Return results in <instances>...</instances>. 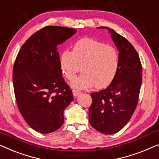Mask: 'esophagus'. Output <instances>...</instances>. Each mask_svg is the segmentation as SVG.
Listing matches in <instances>:
<instances>
[{"label":"esophagus","mask_w":159,"mask_h":159,"mask_svg":"<svg viewBox=\"0 0 159 159\" xmlns=\"http://www.w3.org/2000/svg\"><path fill=\"white\" fill-rule=\"evenodd\" d=\"M72 93H73V95L74 96H77L78 95H80V93H81V91L78 90H76V89H74L72 90Z\"/></svg>","instance_id":"34e87169"}]
</instances>
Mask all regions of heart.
<instances>
[{
    "instance_id": "obj_1",
    "label": "heart",
    "mask_w": 159,
    "mask_h": 159,
    "mask_svg": "<svg viewBox=\"0 0 159 159\" xmlns=\"http://www.w3.org/2000/svg\"><path fill=\"white\" fill-rule=\"evenodd\" d=\"M60 66L66 79L72 80L82 69L83 74L72 82V86L86 89L94 84L101 89L108 86L116 75L119 55L114 48L90 38L77 41L72 51L65 50L61 54Z\"/></svg>"
}]
</instances>
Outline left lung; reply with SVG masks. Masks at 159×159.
<instances>
[{"label": "left lung", "instance_id": "8db88e82", "mask_svg": "<svg viewBox=\"0 0 159 159\" xmlns=\"http://www.w3.org/2000/svg\"><path fill=\"white\" fill-rule=\"evenodd\" d=\"M119 50V67L111 83L99 92L92 93L89 121L101 133L111 134L122 129L138 105L142 84V64L138 52L125 38L108 29Z\"/></svg>", "mask_w": 159, "mask_h": 159}]
</instances>
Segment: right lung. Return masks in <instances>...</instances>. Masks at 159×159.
Returning a JSON list of instances; mask_svg holds the SVG:
<instances>
[{
	"label": "right lung",
	"instance_id": "1",
	"mask_svg": "<svg viewBox=\"0 0 159 159\" xmlns=\"http://www.w3.org/2000/svg\"><path fill=\"white\" fill-rule=\"evenodd\" d=\"M76 32L59 26L43 27L26 40L15 59L13 84L17 106L27 125L40 133L61 127L64 110L73 101L56 47Z\"/></svg>",
	"mask_w": 159,
	"mask_h": 159
}]
</instances>
